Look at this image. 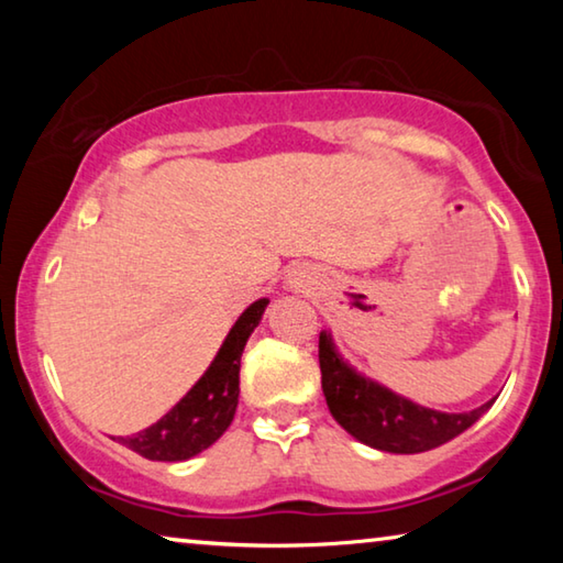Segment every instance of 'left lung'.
<instances>
[{
    "label": "left lung",
    "mask_w": 563,
    "mask_h": 563,
    "mask_svg": "<svg viewBox=\"0 0 563 563\" xmlns=\"http://www.w3.org/2000/svg\"><path fill=\"white\" fill-rule=\"evenodd\" d=\"M318 347L322 393H325L330 415L355 440L375 446V450L393 454L434 450V446L450 442L452 437L462 434L492 407V402H487L472 412L456 415L419 407L347 367V362L332 347L328 332H320Z\"/></svg>",
    "instance_id": "8db88e82"
}]
</instances>
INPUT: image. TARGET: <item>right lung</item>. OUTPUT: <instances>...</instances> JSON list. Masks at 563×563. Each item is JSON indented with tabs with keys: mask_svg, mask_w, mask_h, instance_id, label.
<instances>
[{
	"mask_svg": "<svg viewBox=\"0 0 563 563\" xmlns=\"http://www.w3.org/2000/svg\"><path fill=\"white\" fill-rule=\"evenodd\" d=\"M268 300H255L247 308L225 342L218 350L206 375L190 387V393L148 430L133 437H117V442L154 462H184L211 446L233 422L238 407V373L241 355L251 332L258 328Z\"/></svg>",
	"mask_w": 563,
	"mask_h": 563,
	"instance_id": "right-lung-1",
	"label": "right lung"
}]
</instances>
